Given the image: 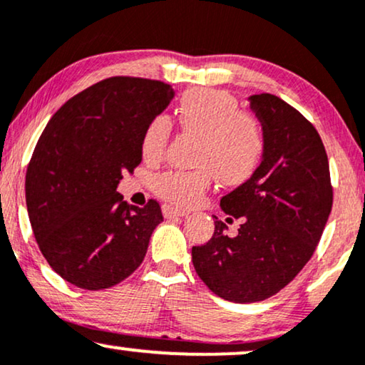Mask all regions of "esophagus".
<instances>
[{"label":"esophagus","mask_w":365,"mask_h":365,"mask_svg":"<svg viewBox=\"0 0 365 365\" xmlns=\"http://www.w3.org/2000/svg\"><path fill=\"white\" fill-rule=\"evenodd\" d=\"M187 210H182V208H177L173 205H168V203H165L163 205V217L165 218H177V217H185L187 215Z\"/></svg>","instance_id":"obj_1"}]
</instances>
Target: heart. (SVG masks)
<instances>
[{"label": "heart", "mask_w": 365, "mask_h": 365, "mask_svg": "<svg viewBox=\"0 0 365 365\" xmlns=\"http://www.w3.org/2000/svg\"><path fill=\"white\" fill-rule=\"evenodd\" d=\"M177 123L190 137L200 140L195 170H168L155 178V192L180 207H190L205 195L213 178L223 187L249 182L267 153V132L255 115L242 111L235 96L222 90L187 91L177 106ZM172 137V120L152 118L142 133V155L157 163L165 157Z\"/></svg>", "instance_id": "1"}]
</instances>
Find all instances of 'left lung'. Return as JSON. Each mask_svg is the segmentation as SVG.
Here are the masks:
<instances>
[{
    "instance_id": "obj_1",
    "label": "left lung",
    "mask_w": 365,
    "mask_h": 365,
    "mask_svg": "<svg viewBox=\"0 0 365 365\" xmlns=\"http://www.w3.org/2000/svg\"><path fill=\"white\" fill-rule=\"evenodd\" d=\"M252 110L267 132L260 168L220 200L222 210L239 218L235 237L215 218L205 245L192 249L203 284L237 304L260 302L280 292L314 255L332 210L329 158L315 126L270 93L250 96Z\"/></svg>"
}]
</instances>
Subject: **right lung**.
<instances>
[{
  "instance_id": "obj_1",
  "label": "right lung",
  "mask_w": 365,
  "mask_h": 365,
  "mask_svg": "<svg viewBox=\"0 0 365 365\" xmlns=\"http://www.w3.org/2000/svg\"><path fill=\"white\" fill-rule=\"evenodd\" d=\"M175 95L163 81L111 76L66 101L43 130L26 170V207L43 257L86 290L120 284L142 265L163 220L160 203L116 192L142 162V133Z\"/></svg>"
}]
</instances>
